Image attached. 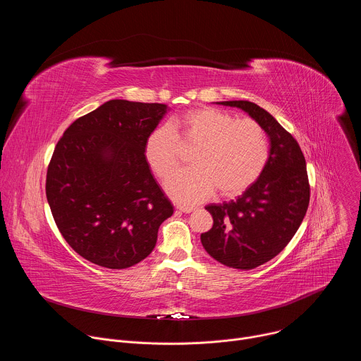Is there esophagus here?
Segmentation results:
<instances>
[{
  "mask_svg": "<svg viewBox=\"0 0 361 361\" xmlns=\"http://www.w3.org/2000/svg\"><path fill=\"white\" fill-rule=\"evenodd\" d=\"M176 209H177L178 212H181V213H187V214L195 210V207H192V205H177Z\"/></svg>",
  "mask_w": 361,
  "mask_h": 361,
  "instance_id": "esophagus-1",
  "label": "esophagus"
}]
</instances>
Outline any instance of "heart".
Masks as SVG:
<instances>
[{"label": "heart", "instance_id": "1", "mask_svg": "<svg viewBox=\"0 0 361 361\" xmlns=\"http://www.w3.org/2000/svg\"><path fill=\"white\" fill-rule=\"evenodd\" d=\"M195 145L190 169L166 183L170 197L197 202L217 190L223 197L245 191L262 176L270 156L266 130L254 120H237L217 109H195L154 128L144 141V160L159 178H166L180 161V144Z\"/></svg>", "mask_w": 361, "mask_h": 361}]
</instances>
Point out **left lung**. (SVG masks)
Masks as SVG:
<instances>
[{"label": "left lung", "mask_w": 361, "mask_h": 361, "mask_svg": "<svg viewBox=\"0 0 361 361\" xmlns=\"http://www.w3.org/2000/svg\"><path fill=\"white\" fill-rule=\"evenodd\" d=\"M259 123L270 138V156L252 185L235 200L205 207L213 227L201 244L219 263L251 270L274 257L297 233L310 201L305 159L295 138L279 121L250 101H220Z\"/></svg>", "instance_id": "1"}]
</instances>
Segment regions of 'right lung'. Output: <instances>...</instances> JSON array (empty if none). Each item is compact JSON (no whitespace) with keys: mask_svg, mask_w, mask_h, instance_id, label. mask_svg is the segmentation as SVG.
Masks as SVG:
<instances>
[{"mask_svg":"<svg viewBox=\"0 0 361 361\" xmlns=\"http://www.w3.org/2000/svg\"><path fill=\"white\" fill-rule=\"evenodd\" d=\"M167 111L159 102L110 99L77 118L56 145L45 183L51 213L70 247L99 267L144 260L173 216L142 154Z\"/></svg>","mask_w":361,"mask_h":361,"instance_id":"obj_1","label":"right lung"}]
</instances>
